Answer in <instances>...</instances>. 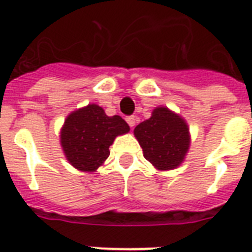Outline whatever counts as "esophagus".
Segmentation results:
<instances>
[{"label":"esophagus","instance_id":"obj_1","mask_svg":"<svg viewBox=\"0 0 252 252\" xmlns=\"http://www.w3.org/2000/svg\"><path fill=\"white\" fill-rule=\"evenodd\" d=\"M126 121H127V124H128V126H130V127H134V126H135V124H136L135 116L126 117Z\"/></svg>","mask_w":252,"mask_h":252}]
</instances>
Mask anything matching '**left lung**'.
Segmentation results:
<instances>
[{
  "instance_id": "8db88e82",
  "label": "left lung",
  "mask_w": 252,
  "mask_h": 252,
  "mask_svg": "<svg viewBox=\"0 0 252 252\" xmlns=\"http://www.w3.org/2000/svg\"><path fill=\"white\" fill-rule=\"evenodd\" d=\"M143 155L158 170L180 166L190 147L186 121L165 106L154 109L152 116L134 128Z\"/></svg>"
}]
</instances>
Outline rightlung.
Instances as JSON below:
<instances>
[{
	"instance_id": "right-lung-1",
	"label": "right lung",
	"mask_w": 252,
	"mask_h": 252,
	"mask_svg": "<svg viewBox=\"0 0 252 252\" xmlns=\"http://www.w3.org/2000/svg\"><path fill=\"white\" fill-rule=\"evenodd\" d=\"M128 131L120 116H106L101 106L90 104L67 116L61 128V146L74 168L94 172L109 158L114 139Z\"/></svg>"
}]
</instances>
